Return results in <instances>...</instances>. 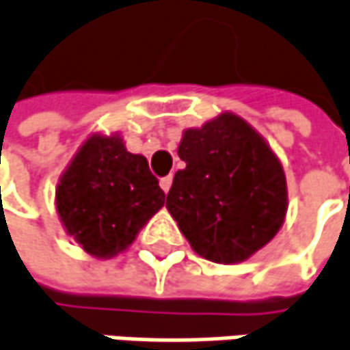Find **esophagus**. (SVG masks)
<instances>
[{"label": "esophagus", "instance_id": "34e87169", "mask_svg": "<svg viewBox=\"0 0 350 350\" xmlns=\"http://www.w3.org/2000/svg\"><path fill=\"white\" fill-rule=\"evenodd\" d=\"M171 185H173V177H171V175H169V177H163V179L159 181V187H161L165 193L169 191V189H171Z\"/></svg>", "mask_w": 350, "mask_h": 350}]
</instances>
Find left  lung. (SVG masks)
<instances>
[{"label":"left lung","mask_w":350,"mask_h":350,"mask_svg":"<svg viewBox=\"0 0 350 350\" xmlns=\"http://www.w3.org/2000/svg\"><path fill=\"white\" fill-rule=\"evenodd\" d=\"M177 153L185 169L175 173L165 206L195 252L236 264L278 234L288 211L286 173L248 122L224 112L185 130Z\"/></svg>","instance_id":"1"}]
</instances>
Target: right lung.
I'll return each instance as SVG.
<instances>
[{
  "label": "right lung",
  "mask_w": 350,
  "mask_h": 350,
  "mask_svg": "<svg viewBox=\"0 0 350 350\" xmlns=\"http://www.w3.org/2000/svg\"><path fill=\"white\" fill-rule=\"evenodd\" d=\"M163 204L148 159L130 153L118 133L90 135L57 185L64 230L94 258L124 252Z\"/></svg>",
  "instance_id": "add662e5"
}]
</instances>
